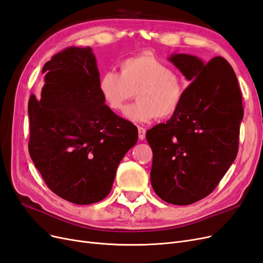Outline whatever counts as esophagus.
<instances>
[{"instance_id":"1","label":"esophagus","mask_w":263,"mask_h":263,"mask_svg":"<svg viewBox=\"0 0 263 263\" xmlns=\"http://www.w3.org/2000/svg\"><path fill=\"white\" fill-rule=\"evenodd\" d=\"M138 137L140 140H143L146 138V129L143 127H138Z\"/></svg>"}]
</instances>
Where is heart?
I'll return each mask as SVG.
<instances>
[{"label": "heart", "instance_id": "obj_1", "mask_svg": "<svg viewBox=\"0 0 263 263\" xmlns=\"http://www.w3.org/2000/svg\"><path fill=\"white\" fill-rule=\"evenodd\" d=\"M98 90L113 112H122L136 92L137 102L125 112L135 123H148L158 116L167 119L178 110L184 96L182 81L150 54L124 59L120 63V74L110 70L101 75Z\"/></svg>", "mask_w": 263, "mask_h": 263}]
</instances>
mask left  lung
<instances>
[{"instance_id":"left-lung-1","label":"left lung","mask_w":263,"mask_h":263,"mask_svg":"<svg viewBox=\"0 0 263 263\" xmlns=\"http://www.w3.org/2000/svg\"><path fill=\"white\" fill-rule=\"evenodd\" d=\"M168 61L192 84L175 114L146 133L153 152L150 180L162 200L187 205L210 195L236 159L243 108L237 77L225 59L204 63L172 54Z\"/></svg>"}]
</instances>
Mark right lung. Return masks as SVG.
Returning <instances> with one entry per match:
<instances>
[{
	"label": "right lung",
	"mask_w": 263,
	"mask_h": 263,
	"mask_svg": "<svg viewBox=\"0 0 263 263\" xmlns=\"http://www.w3.org/2000/svg\"><path fill=\"white\" fill-rule=\"evenodd\" d=\"M42 74L41 96L31 95L28 103L30 158L59 197L76 204L101 201L138 129L102 101L91 48L63 50Z\"/></svg>",
	"instance_id": "1"
}]
</instances>
